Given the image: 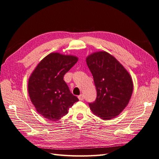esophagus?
Returning <instances> with one entry per match:
<instances>
[{
  "instance_id": "obj_1",
  "label": "esophagus",
  "mask_w": 159,
  "mask_h": 159,
  "mask_svg": "<svg viewBox=\"0 0 159 159\" xmlns=\"http://www.w3.org/2000/svg\"><path fill=\"white\" fill-rule=\"evenodd\" d=\"M78 98H79V100L83 101V100L84 99V95H83V94H81V95H80L79 96H78Z\"/></svg>"
}]
</instances>
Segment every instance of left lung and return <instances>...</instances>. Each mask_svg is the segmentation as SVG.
<instances>
[{"instance_id":"8db88e82","label":"left lung","mask_w":159,"mask_h":159,"mask_svg":"<svg viewBox=\"0 0 159 159\" xmlns=\"http://www.w3.org/2000/svg\"><path fill=\"white\" fill-rule=\"evenodd\" d=\"M87 64L97 89L95 101L89 103L93 114L103 120L114 118L127 106L134 84L132 77L115 57L101 51L89 55Z\"/></svg>"}]
</instances>
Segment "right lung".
Masks as SVG:
<instances>
[{
	"label": "right lung",
	"instance_id": "right-lung-1",
	"mask_svg": "<svg viewBox=\"0 0 159 159\" xmlns=\"http://www.w3.org/2000/svg\"><path fill=\"white\" fill-rule=\"evenodd\" d=\"M78 61L76 56L51 53L40 61L28 80V93L36 111L58 121L79 99L70 93L64 76Z\"/></svg>",
	"mask_w": 159,
	"mask_h": 159
}]
</instances>
